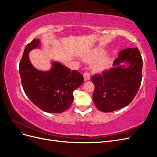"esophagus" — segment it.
<instances>
[{
    "mask_svg": "<svg viewBox=\"0 0 157 157\" xmlns=\"http://www.w3.org/2000/svg\"><path fill=\"white\" fill-rule=\"evenodd\" d=\"M84 79L85 81H86V80H88L90 78V74L89 72H88V71H86V72H84Z\"/></svg>",
    "mask_w": 157,
    "mask_h": 157,
    "instance_id": "esophagus-1",
    "label": "esophagus"
}]
</instances>
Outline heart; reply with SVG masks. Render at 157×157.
Instances as JSON below:
<instances>
[{
  "label": "heart",
  "instance_id": "1",
  "mask_svg": "<svg viewBox=\"0 0 157 157\" xmlns=\"http://www.w3.org/2000/svg\"><path fill=\"white\" fill-rule=\"evenodd\" d=\"M103 54L102 49H96L92 52V53L88 56L86 59L88 60H95L99 58ZM109 64V59L108 57L104 56L99 59L94 65V69L97 71H101L106 69Z\"/></svg>",
  "mask_w": 157,
  "mask_h": 157
}]
</instances>
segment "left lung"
Returning <instances> with one entry per match:
<instances>
[{"mask_svg": "<svg viewBox=\"0 0 157 157\" xmlns=\"http://www.w3.org/2000/svg\"><path fill=\"white\" fill-rule=\"evenodd\" d=\"M126 62V68L120 63ZM143 60L137 48H126L118 53L113 67L102 74L94 75L95 89L93 101L104 113L115 111L127 106L138 92L142 79Z\"/></svg>", "mask_w": 157, "mask_h": 157, "instance_id": "1", "label": "left lung"}]
</instances>
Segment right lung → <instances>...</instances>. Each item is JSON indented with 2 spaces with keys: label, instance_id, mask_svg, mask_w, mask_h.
<instances>
[{
  "label": "right lung",
  "instance_id": "1",
  "mask_svg": "<svg viewBox=\"0 0 157 157\" xmlns=\"http://www.w3.org/2000/svg\"><path fill=\"white\" fill-rule=\"evenodd\" d=\"M39 39L27 44L19 66L23 90L30 100L41 110L60 113L71 107L73 92L84 82L83 76L71 71L58 62H54L49 71L36 69L31 63L29 52L39 46Z\"/></svg>",
  "mask_w": 157,
  "mask_h": 157
}]
</instances>
